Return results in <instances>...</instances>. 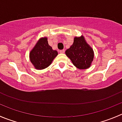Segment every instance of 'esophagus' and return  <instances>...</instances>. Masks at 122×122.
Here are the masks:
<instances>
[{
	"mask_svg": "<svg viewBox=\"0 0 122 122\" xmlns=\"http://www.w3.org/2000/svg\"><path fill=\"white\" fill-rule=\"evenodd\" d=\"M60 52L61 53V54H64V53L65 52V50L64 49H62V50L60 51Z\"/></svg>",
	"mask_w": 122,
	"mask_h": 122,
	"instance_id": "1",
	"label": "esophagus"
}]
</instances>
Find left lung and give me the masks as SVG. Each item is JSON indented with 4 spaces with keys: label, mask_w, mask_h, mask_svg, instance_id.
Returning <instances> with one entry per match:
<instances>
[{
    "label": "left lung",
    "mask_w": 122,
    "mask_h": 122,
    "mask_svg": "<svg viewBox=\"0 0 122 122\" xmlns=\"http://www.w3.org/2000/svg\"><path fill=\"white\" fill-rule=\"evenodd\" d=\"M66 54L73 65L80 70L89 68L94 58V50L83 35L74 37L73 45L66 50Z\"/></svg>",
    "instance_id": "left-lung-1"
}]
</instances>
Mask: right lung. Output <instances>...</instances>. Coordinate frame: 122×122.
<instances>
[{"label":"right lung","mask_w":122,"mask_h":122,"mask_svg":"<svg viewBox=\"0 0 122 122\" xmlns=\"http://www.w3.org/2000/svg\"><path fill=\"white\" fill-rule=\"evenodd\" d=\"M57 55L58 52L53 50L48 44L47 37L40 38L29 54L30 60L37 70H43L49 67Z\"/></svg>","instance_id":"right-lung-1"}]
</instances>
